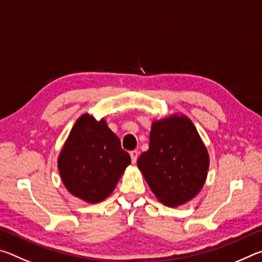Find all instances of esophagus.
Segmentation results:
<instances>
[{"label":"esophagus","instance_id":"obj_1","mask_svg":"<svg viewBox=\"0 0 262 262\" xmlns=\"http://www.w3.org/2000/svg\"><path fill=\"white\" fill-rule=\"evenodd\" d=\"M130 155V158H132V163H136L137 161V157H139V151H136V150H133V151L129 152Z\"/></svg>","mask_w":262,"mask_h":262}]
</instances>
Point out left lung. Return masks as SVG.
<instances>
[{
	"mask_svg": "<svg viewBox=\"0 0 262 262\" xmlns=\"http://www.w3.org/2000/svg\"><path fill=\"white\" fill-rule=\"evenodd\" d=\"M137 166L162 203L178 207L196 196L206 183L209 155L193 122L184 114L152 122L149 149Z\"/></svg>",
	"mask_w": 262,
	"mask_h": 262,
	"instance_id": "1",
	"label": "left lung"
}]
</instances>
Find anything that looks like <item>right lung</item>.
I'll list each match as a JSON object with an SVG mask.
<instances>
[{"instance_id": "obj_1", "label": "right lung", "mask_w": 262, "mask_h": 262, "mask_svg": "<svg viewBox=\"0 0 262 262\" xmlns=\"http://www.w3.org/2000/svg\"><path fill=\"white\" fill-rule=\"evenodd\" d=\"M129 164L130 156L105 119L98 121L89 113L75 122L57 158L66 188L88 203L105 200Z\"/></svg>"}]
</instances>
